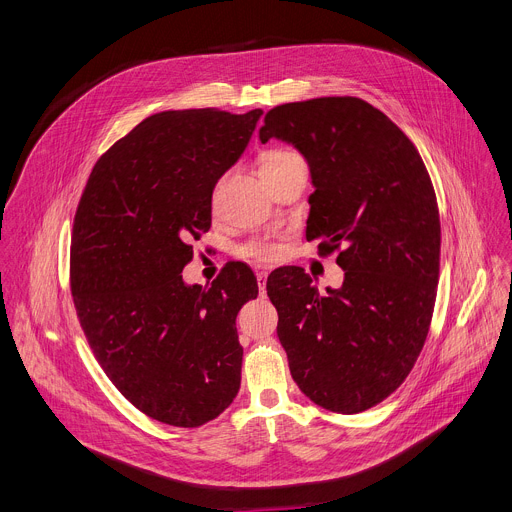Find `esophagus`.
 <instances>
[{
    "instance_id": "esophagus-1",
    "label": "esophagus",
    "mask_w": 512,
    "mask_h": 512,
    "mask_svg": "<svg viewBox=\"0 0 512 512\" xmlns=\"http://www.w3.org/2000/svg\"><path fill=\"white\" fill-rule=\"evenodd\" d=\"M265 281H267V271H257V283H259L261 296L265 294Z\"/></svg>"
}]
</instances>
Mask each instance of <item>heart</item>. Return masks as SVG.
Here are the masks:
<instances>
[{
  "instance_id": "b5f03b06",
  "label": "heart",
  "mask_w": 512,
  "mask_h": 512,
  "mask_svg": "<svg viewBox=\"0 0 512 512\" xmlns=\"http://www.w3.org/2000/svg\"><path fill=\"white\" fill-rule=\"evenodd\" d=\"M296 164H304L302 156H298L296 152L291 150H271L261 164V174L273 172V170H283L289 166H296ZM241 253L249 259L255 261H275L281 257L283 253V245L279 241L267 239V237H255L249 239L247 243L241 245Z\"/></svg>"
}]
</instances>
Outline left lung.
Here are the masks:
<instances>
[{"instance_id":"8db88e82","label":"left lung","mask_w":512,"mask_h":512,"mask_svg":"<svg viewBox=\"0 0 512 512\" xmlns=\"http://www.w3.org/2000/svg\"><path fill=\"white\" fill-rule=\"evenodd\" d=\"M259 137L308 160L306 237L344 269L326 294L302 267L267 279L291 377L328 411H367L401 387L429 332L442 247L431 178L413 141L358 97L277 105Z\"/></svg>"}]
</instances>
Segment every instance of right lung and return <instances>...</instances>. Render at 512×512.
Wrapping results in <instances>:
<instances>
[{"instance_id": "right-lung-1", "label": "right lung", "mask_w": 512, "mask_h": 512, "mask_svg": "<svg viewBox=\"0 0 512 512\" xmlns=\"http://www.w3.org/2000/svg\"><path fill=\"white\" fill-rule=\"evenodd\" d=\"M261 109L164 111L97 160L70 235V291L101 369L148 417L198 427L241 387V306L257 279L229 261L186 285L192 239L210 229L214 184L243 154Z\"/></svg>"}]
</instances>
